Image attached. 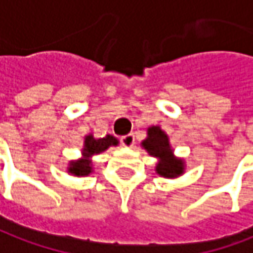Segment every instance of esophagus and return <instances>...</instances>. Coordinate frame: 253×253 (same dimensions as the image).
Listing matches in <instances>:
<instances>
[{"label": "esophagus", "mask_w": 253, "mask_h": 253, "mask_svg": "<svg viewBox=\"0 0 253 253\" xmlns=\"http://www.w3.org/2000/svg\"><path fill=\"white\" fill-rule=\"evenodd\" d=\"M120 142H122L123 147H134V142H135L134 134L130 133L127 134V135H123V137L120 138Z\"/></svg>", "instance_id": "obj_1"}]
</instances>
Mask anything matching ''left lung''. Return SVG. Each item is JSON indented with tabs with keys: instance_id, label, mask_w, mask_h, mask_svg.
<instances>
[{
	"instance_id": "left-lung-1",
	"label": "left lung",
	"mask_w": 253,
	"mask_h": 253,
	"mask_svg": "<svg viewBox=\"0 0 253 253\" xmlns=\"http://www.w3.org/2000/svg\"><path fill=\"white\" fill-rule=\"evenodd\" d=\"M144 148L151 155L159 158L156 165V171L163 177H177L183 173V161L174 159L170 149L168 135L161 130V127L152 126L148 128V138L142 142Z\"/></svg>"
}]
</instances>
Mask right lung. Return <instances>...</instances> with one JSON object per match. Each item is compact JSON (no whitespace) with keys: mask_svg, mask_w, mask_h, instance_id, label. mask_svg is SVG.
<instances>
[{"mask_svg":"<svg viewBox=\"0 0 253 253\" xmlns=\"http://www.w3.org/2000/svg\"><path fill=\"white\" fill-rule=\"evenodd\" d=\"M111 145H118V140L113 135H106L105 138L94 140L92 135H87L84 141V156H91L94 154H99ZM91 163L88 161H79L70 165L69 171L76 176H87L91 173Z\"/></svg>","mask_w":253,"mask_h":253,"instance_id":"right-lung-1","label":"right lung"}]
</instances>
